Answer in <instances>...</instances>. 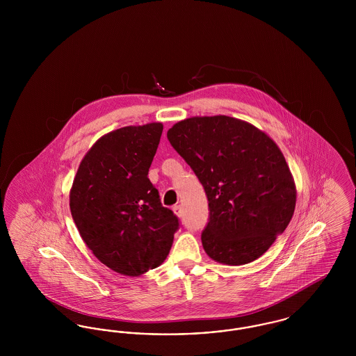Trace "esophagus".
Wrapping results in <instances>:
<instances>
[{"instance_id":"1","label":"esophagus","mask_w":356,"mask_h":356,"mask_svg":"<svg viewBox=\"0 0 356 356\" xmlns=\"http://www.w3.org/2000/svg\"><path fill=\"white\" fill-rule=\"evenodd\" d=\"M173 212H175L179 218H181V216L184 215V208H183V205H180V204H179V205H175V207H173Z\"/></svg>"}]
</instances>
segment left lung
<instances>
[{
  "label": "left lung",
  "mask_w": 356,
  "mask_h": 356,
  "mask_svg": "<svg viewBox=\"0 0 356 356\" xmlns=\"http://www.w3.org/2000/svg\"><path fill=\"white\" fill-rule=\"evenodd\" d=\"M167 137L208 199L204 251L229 266L260 257L284 232L296 203L295 183L277 145L254 125L228 116L180 121Z\"/></svg>",
  "instance_id": "left-lung-1"
}]
</instances>
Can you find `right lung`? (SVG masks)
Segmentation results:
<instances>
[{"label": "right lung", "instance_id": "right-lung-1", "mask_svg": "<svg viewBox=\"0 0 356 356\" xmlns=\"http://www.w3.org/2000/svg\"><path fill=\"white\" fill-rule=\"evenodd\" d=\"M163 124L124 127L85 154L70 191V212L88 248L113 271L138 276L170 254L179 218L148 179Z\"/></svg>", "mask_w": 356, "mask_h": 356}]
</instances>
